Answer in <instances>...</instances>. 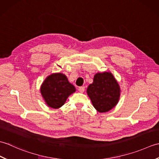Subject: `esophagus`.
Listing matches in <instances>:
<instances>
[{
    "label": "esophagus",
    "instance_id": "obj_1",
    "mask_svg": "<svg viewBox=\"0 0 159 159\" xmlns=\"http://www.w3.org/2000/svg\"><path fill=\"white\" fill-rule=\"evenodd\" d=\"M79 91L80 93H83L85 92V87H79Z\"/></svg>",
    "mask_w": 159,
    "mask_h": 159
}]
</instances>
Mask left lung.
Masks as SVG:
<instances>
[{"mask_svg":"<svg viewBox=\"0 0 159 159\" xmlns=\"http://www.w3.org/2000/svg\"><path fill=\"white\" fill-rule=\"evenodd\" d=\"M87 93L94 108L100 113H104L117 104L120 88L113 74L104 72L95 74L93 82L87 87Z\"/></svg>","mask_w":159,"mask_h":159,"instance_id":"obj_1","label":"left lung"}]
</instances>
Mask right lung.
<instances>
[{
  "instance_id": "1",
  "label": "right lung",
  "mask_w": 159,
  "mask_h": 159,
  "mask_svg": "<svg viewBox=\"0 0 159 159\" xmlns=\"http://www.w3.org/2000/svg\"><path fill=\"white\" fill-rule=\"evenodd\" d=\"M75 91V87L62 73L50 74L43 82L40 89L47 105L52 109L62 107L67 98Z\"/></svg>"
}]
</instances>
